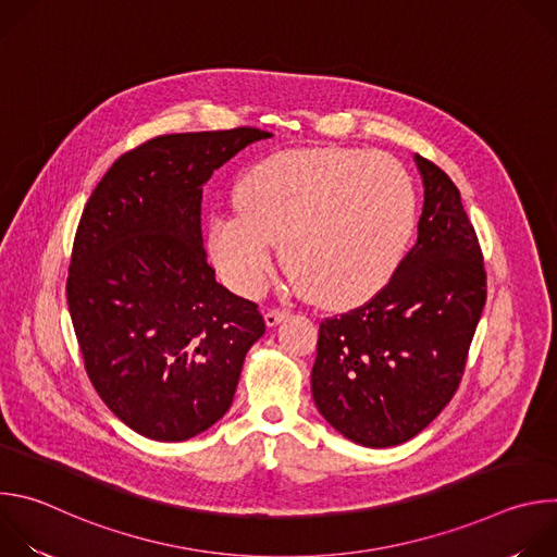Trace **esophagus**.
<instances>
[{
    "label": "esophagus",
    "mask_w": 557,
    "mask_h": 557,
    "mask_svg": "<svg viewBox=\"0 0 557 557\" xmlns=\"http://www.w3.org/2000/svg\"><path fill=\"white\" fill-rule=\"evenodd\" d=\"M286 310H282V308H271V310H267L264 312V322H267V326H277L280 322H284L286 320Z\"/></svg>",
    "instance_id": "obj_1"
}]
</instances>
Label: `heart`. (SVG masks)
Instances as JSON below:
<instances>
[{"label": "heart", "instance_id": "heart-1", "mask_svg": "<svg viewBox=\"0 0 557 557\" xmlns=\"http://www.w3.org/2000/svg\"><path fill=\"white\" fill-rule=\"evenodd\" d=\"M237 209L209 226V258L237 293L258 295L275 245L297 290L317 306L352 308L399 267L417 226L410 174L363 149H286L237 185Z\"/></svg>", "mask_w": 557, "mask_h": 557}]
</instances>
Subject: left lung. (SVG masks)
<instances>
[{"label": "left lung", "instance_id": "obj_1", "mask_svg": "<svg viewBox=\"0 0 557 557\" xmlns=\"http://www.w3.org/2000/svg\"><path fill=\"white\" fill-rule=\"evenodd\" d=\"M425 200L419 237L363 306L320 326L312 399L363 447H392L425 430L451 401L487 299L479 237L451 178L414 153Z\"/></svg>", "mask_w": 557, "mask_h": 557}]
</instances>
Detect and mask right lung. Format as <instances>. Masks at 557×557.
Listing matches in <instances>:
<instances>
[{
    "label": "right lung",
    "instance_id": "right-lung-1",
    "mask_svg": "<svg viewBox=\"0 0 557 557\" xmlns=\"http://www.w3.org/2000/svg\"><path fill=\"white\" fill-rule=\"evenodd\" d=\"M271 132L156 136L123 153L92 191L67 269V310L103 404L151 441H187L224 417L258 304L215 282L200 228L202 185Z\"/></svg>",
    "mask_w": 557,
    "mask_h": 557
}]
</instances>
